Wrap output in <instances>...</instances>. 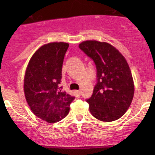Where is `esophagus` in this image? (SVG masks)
<instances>
[{
	"label": "esophagus",
	"mask_w": 155,
	"mask_h": 155,
	"mask_svg": "<svg viewBox=\"0 0 155 155\" xmlns=\"http://www.w3.org/2000/svg\"><path fill=\"white\" fill-rule=\"evenodd\" d=\"M75 92L76 96H77L78 97H80V91H79V90H76Z\"/></svg>",
	"instance_id": "34e87169"
}]
</instances>
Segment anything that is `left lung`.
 Instances as JSON below:
<instances>
[{
	"mask_svg": "<svg viewBox=\"0 0 155 155\" xmlns=\"http://www.w3.org/2000/svg\"><path fill=\"white\" fill-rule=\"evenodd\" d=\"M79 48L94 61L97 83L91 97L86 99L92 115L101 121L120 118L130 107L134 84L128 63L111 44L85 41Z\"/></svg>",
	"mask_w": 155,
	"mask_h": 155,
	"instance_id": "left-lung-1",
	"label": "left lung"
}]
</instances>
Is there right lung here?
Returning a JSON list of instances; mask_svg holds the SVG:
<instances>
[{
	"mask_svg": "<svg viewBox=\"0 0 155 155\" xmlns=\"http://www.w3.org/2000/svg\"><path fill=\"white\" fill-rule=\"evenodd\" d=\"M68 46L63 42L42 46L34 54L25 72L24 91L28 105L37 117L48 123L64 118L75 98L63 92L60 85Z\"/></svg>",
	"mask_w": 155,
	"mask_h": 155,
	"instance_id": "1",
	"label": "right lung"
}]
</instances>
